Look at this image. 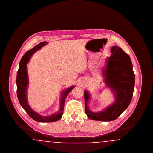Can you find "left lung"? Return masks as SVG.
<instances>
[{
	"label": "left lung",
	"mask_w": 153,
	"mask_h": 153,
	"mask_svg": "<svg viewBox=\"0 0 153 153\" xmlns=\"http://www.w3.org/2000/svg\"><path fill=\"white\" fill-rule=\"evenodd\" d=\"M110 57H107L102 70L105 82L115 98L114 103L104 111L93 112L88 108L91 95L84 91L85 111L87 117L94 120L109 122L115 120L130 105L135 85V74L129 56L119 47L112 46Z\"/></svg>",
	"instance_id": "1"
}]
</instances>
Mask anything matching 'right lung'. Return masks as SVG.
I'll use <instances>...</instances> for the list:
<instances>
[{
    "mask_svg": "<svg viewBox=\"0 0 153 153\" xmlns=\"http://www.w3.org/2000/svg\"><path fill=\"white\" fill-rule=\"evenodd\" d=\"M47 42H42L38 44L32 49L27 51L21 59L19 69L16 75V94L19 102L23 108L33 119L39 122H53L57 121L61 118L63 114L65 100L68 94L72 90L74 86L68 88L64 90L61 96L60 108L57 113L50 116L43 117L39 115L31 108L27 102V90L29 84L28 74L27 71V64L29 62L31 57L37 51L39 50L42 46L46 45Z\"/></svg>",
    "mask_w": 153,
    "mask_h": 153,
    "instance_id": "1",
    "label": "right lung"
}]
</instances>
